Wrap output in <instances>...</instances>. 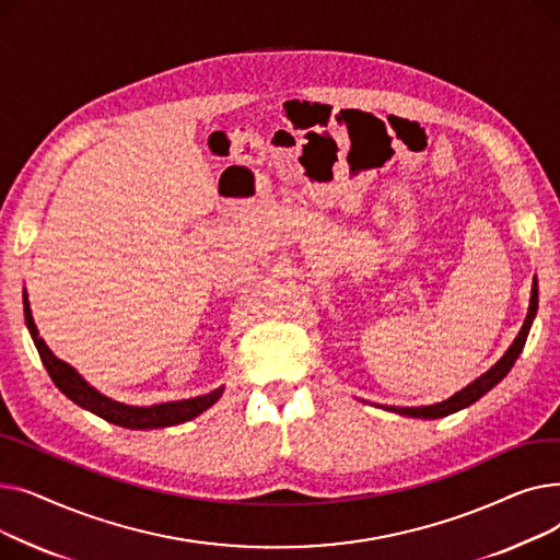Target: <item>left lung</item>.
<instances>
[{"mask_svg":"<svg viewBox=\"0 0 560 560\" xmlns=\"http://www.w3.org/2000/svg\"><path fill=\"white\" fill-rule=\"evenodd\" d=\"M536 311H538V281L534 277V285H532V302H528V313H526V319L524 325L520 329V334L515 336L513 345L506 349V354L499 359L486 374H481L479 378H475L472 384L465 386L463 390H458L454 397L445 399V401H438V404H431V406H416V408H399V406H381L386 410H393V413H399V416H408V418H422V420H435V418H445V416H452L456 413V410L460 408H467L472 406L477 399H481L488 390H492L499 381H502L513 363L517 361V357L522 354L524 349V342H526V336H528V329H532V322L536 317Z\"/></svg>","mask_w":560,"mask_h":560,"instance_id":"1","label":"left lung"}]
</instances>
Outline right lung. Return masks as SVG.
Instances as JSON below:
<instances>
[{
	"label": "right lung",
	"mask_w": 560,
	"mask_h": 560,
	"mask_svg": "<svg viewBox=\"0 0 560 560\" xmlns=\"http://www.w3.org/2000/svg\"><path fill=\"white\" fill-rule=\"evenodd\" d=\"M22 302H24L26 329H28V334H32L34 345L40 354V361H43L45 370L49 372L56 388L61 390L68 399H72L77 406L91 410V413L100 416L102 420H106L110 424L125 427V429L174 427V424L188 422V420L197 418L199 413H203V410L211 408L224 393V386H222L209 395H199V397L182 399V401H165V404H154V406H129L122 401H115V399L102 395L100 390H95L85 378H81V374L72 365H68L66 361L56 359L51 354V349L38 336V329L34 325V315H32V306H28V300H26V290L22 295Z\"/></svg>",
	"instance_id": "1"
}]
</instances>
